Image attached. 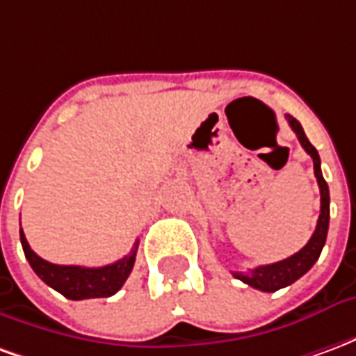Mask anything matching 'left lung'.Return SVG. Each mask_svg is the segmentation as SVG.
Listing matches in <instances>:
<instances>
[{"mask_svg": "<svg viewBox=\"0 0 356 356\" xmlns=\"http://www.w3.org/2000/svg\"><path fill=\"white\" fill-rule=\"evenodd\" d=\"M286 118H288V124L293 129V133L298 135L301 147L305 148L307 154L313 158L314 177L318 181V188H321V216H318V221H316V229H314L313 236L305 246L299 250L298 254H293L288 259H282V261L250 268L248 273H232L234 278H238L248 286L261 291H276L280 288H286V286H290V284H293L298 278L305 275L307 270L316 263V259L321 257L322 248L326 244V234H328L330 225V191L326 181L322 177L321 156L316 152V148L309 143L305 131H303V127H301L298 120L290 116V114H286Z\"/></svg>", "mask_w": 356, "mask_h": 356, "instance_id": "1", "label": "left lung"}]
</instances>
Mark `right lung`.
Returning a JSON list of instances; mask_svg holds the SVG:
<instances>
[{
    "mask_svg": "<svg viewBox=\"0 0 356 356\" xmlns=\"http://www.w3.org/2000/svg\"><path fill=\"white\" fill-rule=\"evenodd\" d=\"M20 244H22L30 267L34 268V273L43 282L51 286L53 290H57L58 293H63L65 298L80 301V299L91 298H110L124 286L135 265L139 240L135 242L133 250L124 259L112 265H104V267L55 265V263L45 261L30 248L22 229H20Z\"/></svg>",
    "mask_w": 356,
    "mask_h": 356,
    "instance_id": "1",
    "label": "right lung"
}]
</instances>
